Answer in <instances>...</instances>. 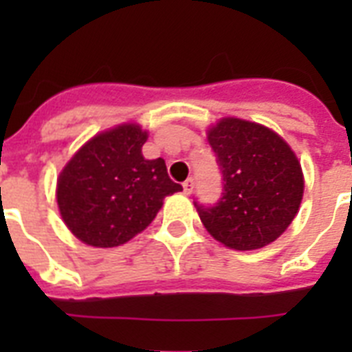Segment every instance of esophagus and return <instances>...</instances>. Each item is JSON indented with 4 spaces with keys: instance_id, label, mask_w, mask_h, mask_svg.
Wrapping results in <instances>:
<instances>
[{
    "instance_id": "obj_1",
    "label": "esophagus",
    "mask_w": 352,
    "mask_h": 352,
    "mask_svg": "<svg viewBox=\"0 0 352 352\" xmlns=\"http://www.w3.org/2000/svg\"><path fill=\"white\" fill-rule=\"evenodd\" d=\"M194 188H195V182L192 178H188L185 183H183V192H185L186 195H190L192 192H194Z\"/></svg>"
}]
</instances>
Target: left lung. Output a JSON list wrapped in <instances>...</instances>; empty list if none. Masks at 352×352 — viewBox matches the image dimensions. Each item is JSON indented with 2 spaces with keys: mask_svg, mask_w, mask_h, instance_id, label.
Returning <instances> with one entry per match:
<instances>
[{
  "mask_svg": "<svg viewBox=\"0 0 352 352\" xmlns=\"http://www.w3.org/2000/svg\"><path fill=\"white\" fill-rule=\"evenodd\" d=\"M223 192L214 206L194 203L217 241L234 250H256L289 227L303 197V173L291 146L273 130L222 118L208 130Z\"/></svg>",
  "mask_w": 352,
  "mask_h": 352,
  "instance_id": "1",
  "label": "left lung"
}]
</instances>
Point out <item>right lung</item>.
<instances>
[{
	"instance_id": "1",
	"label": "right lung",
	"mask_w": 352,
	"mask_h": 352,
	"mask_svg": "<svg viewBox=\"0 0 352 352\" xmlns=\"http://www.w3.org/2000/svg\"><path fill=\"white\" fill-rule=\"evenodd\" d=\"M146 139V130L125 123L89 139L61 170L58 208L82 243H126L153 222L167 195L183 190L169 178L164 158L142 157Z\"/></svg>"
}]
</instances>
